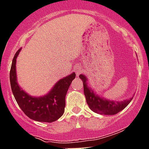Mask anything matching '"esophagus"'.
I'll return each mask as SVG.
<instances>
[{
	"label": "esophagus",
	"mask_w": 149,
	"mask_h": 149,
	"mask_svg": "<svg viewBox=\"0 0 149 149\" xmlns=\"http://www.w3.org/2000/svg\"><path fill=\"white\" fill-rule=\"evenodd\" d=\"M75 71H76V74H77V75L78 76L79 74H80V72H82L81 67H80V66H77L75 67Z\"/></svg>",
	"instance_id": "1"
}]
</instances>
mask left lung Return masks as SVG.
I'll use <instances>...</instances> for the list:
<instances>
[{
	"instance_id": "obj_1",
	"label": "left lung",
	"mask_w": 149,
	"mask_h": 149,
	"mask_svg": "<svg viewBox=\"0 0 149 149\" xmlns=\"http://www.w3.org/2000/svg\"><path fill=\"white\" fill-rule=\"evenodd\" d=\"M83 82V90L86 102L92 111L102 115H115L124 110L130 103L132 98L121 102L110 101L104 97H100L88 86L87 77L83 74L79 75Z\"/></svg>"
}]
</instances>
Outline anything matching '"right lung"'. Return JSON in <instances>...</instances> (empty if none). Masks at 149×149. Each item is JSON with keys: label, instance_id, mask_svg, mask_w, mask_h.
Here are the masks:
<instances>
[{"label": "right lung", "instance_id": "add662e5", "mask_svg": "<svg viewBox=\"0 0 149 149\" xmlns=\"http://www.w3.org/2000/svg\"><path fill=\"white\" fill-rule=\"evenodd\" d=\"M20 50L21 48L15 53L10 70V83L14 97L28 118L41 122H53L64 113L66 95L72 80L75 78V73L61 79L45 96L31 97L19 87L17 80L16 61Z\"/></svg>", "mask_w": 149, "mask_h": 149}]
</instances>
